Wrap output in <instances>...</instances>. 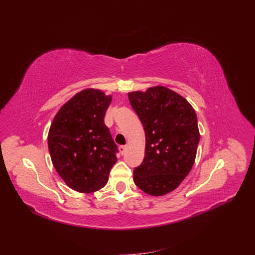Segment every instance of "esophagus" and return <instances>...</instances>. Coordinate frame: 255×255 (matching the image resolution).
I'll list each match as a JSON object with an SVG mask.
<instances>
[{
  "label": "esophagus",
  "mask_w": 255,
  "mask_h": 255,
  "mask_svg": "<svg viewBox=\"0 0 255 255\" xmlns=\"http://www.w3.org/2000/svg\"><path fill=\"white\" fill-rule=\"evenodd\" d=\"M127 150H128V145H120L119 146V151H120V153L122 154V155L127 152Z\"/></svg>",
  "instance_id": "1"
}]
</instances>
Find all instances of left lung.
<instances>
[{"label": "left lung", "mask_w": 255, "mask_h": 255, "mask_svg": "<svg viewBox=\"0 0 255 255\" xmlns=\"http://www.w3.org/2000/svg\"><path fill=\"white\" fill-rule=\"evenodd\" d=\"M128 100L145 134L144 158L134 169V182L145 194L174 190L195 163L200 133L188 101L164 86L128 92Z\"/></svg>", "instance_id": "1"}]
</instances>
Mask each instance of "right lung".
<instances>
[{
  "instance_id": "add662e5",
  "label": "right lung",
  "mask_w": 255,
  "mask_h": 255,
  "mask_svg": "<svg viewBox=\"0 0 255 255\" xmlns=\"http://www.w3.org/2000/svg\"><path fill=\"white\" fill-rule=\"evenodd\" d=\"M112 96L84 89L60 107L51 125L48 145L54 168L69 187L82 194L103 188L117 161L104 116Z\"/></svg>"
}]
</instances>
